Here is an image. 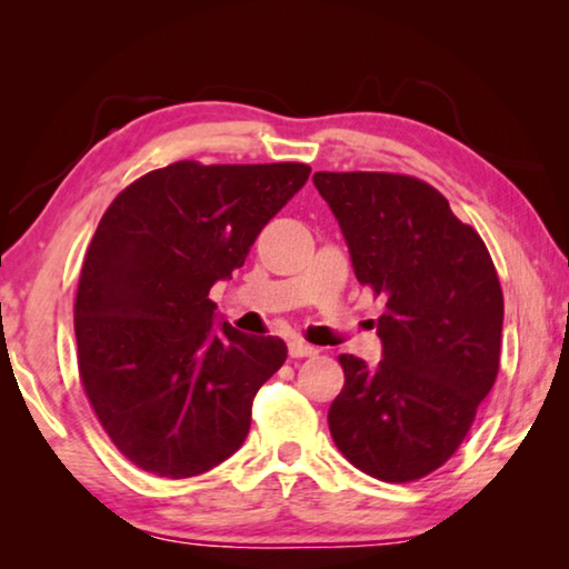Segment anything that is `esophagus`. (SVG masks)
<instances>
[{"instance_id":"1","label":"esophagus","mask_w":569,"mask_h":569,"mask_svg":"<svg viewBox=\"0 0 569 569\" xmlns=\"http://www.w3.org/2000/svg\"><path fill=\"white\" fill-rule=\"evenodd\" d=\"M288 353H291V359H306V356L319 353V349H316V346H308L303 341L293 339L291 343H288Z\"/></svg>"}]
</instances>
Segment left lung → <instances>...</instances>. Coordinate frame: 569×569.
I'll return each mask as SVG.
<instances>
[{
    "instance_id": "8db88e82",
    "label": "left lung",
    "mask_w": 569,
    "mask_h": 569,
    "mask_svg": "<svg viewBox=\"0 0 569 569\" xmlns=\"http://www.w3.org/2000/svg\"><path fill=\"white\" fill-rule=\"evenodd\" d=\"M353 273L383 298L381 361L339 356L329 429L356 469L413 481L465 441L497 379L505 301L487 246L427 182L391 172H316Z\"/></svg>"
}]
</instances>
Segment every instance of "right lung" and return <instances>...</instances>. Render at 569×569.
Segmentation results:
<instances>
[{
  "label": "right lung",
  "instance_id": "add662e5",
  "mask_svg": "<svg viewBox=\"0 0 569 569\" xmlns=\"http://www.w3.org/2000/svg\"><path fill=\"white\" fill-rule=\"evenodd\" d=\"M308 176L303 162L180 160L134 180L102 216L77 288V363L102 429L132 465L186 479L246 441L256 391L288 349L218 321L208 293L246 263Z\"/></svg>",
  "mask_w": 569,
  "mask_h": 569
}]
</instances>
